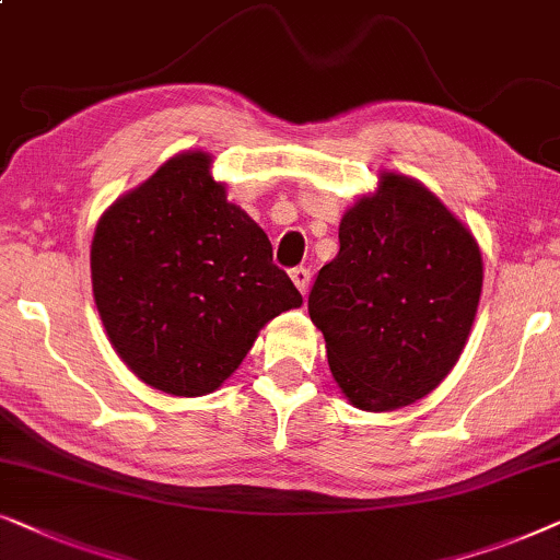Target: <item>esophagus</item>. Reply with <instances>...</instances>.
Returning a JSON list of instances; mask_svg holds the SVG:
<instances>
[{
    "mask_svg": "<svg viewBox=\"0 0 560 560\" xmlns=\"http://www.w3.org/2000/svg\"><path fill=\"white\" fill-rule=\"evenodd\" d=\"M290 278H293L295 288L301 290V293L305 295L308 293V285H311V270H305V267H295L293 272H290Z\"/></svg>",
    "mask_w": 560,
    "mask_h": 560,
    "instance_id": "34e87169",
    "label": "esophagus"
}]
</instances>
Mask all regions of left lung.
<instances>
[{"instance_id":"left-lung-1","label":"left lung","mask_w":560,"mask_h":560,"mask_svg":"<svg viewBox=\"0 0 560 560\" xmlns=\"http://www.w3.org/2000/svg\"><path fill=\"white\" fill-rule=\"evenodd\" d=\"M339 244L308 295L336 385L366 412L423 400L469 341L485 280L477 240L423 183L382 171L341 217Z\"/></svg>"}]
</instances>
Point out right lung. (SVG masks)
I'll use <instances>...</instances> for the list:
<instances>
[{
	"label": "right lung",
	"mask_w": 560,
	"mask_h": 560,
	"mask_svg": "<svg viewBox=\"0 0 560 560\" xmlns=\"http://www.w3.org/2000/svg\"><path fill=\"white\" fill-rule=\"evenodd\" d=\"M186 150L119 196L91 242V285L117 357L178 397L219 389L275 316L303 298L272 265L267 234Z\"/></svg>",
	"instance_id": "right-lung-1"
}]
</instances>
